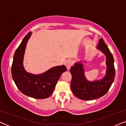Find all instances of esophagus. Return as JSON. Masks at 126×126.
Here are the masks:
<instances>
[{"label":"esophagus","instance_id":"34e87169","mask_svg":"<svg viewBox=\"0 0 126 126\" xmlns=\"http://www.w3.org/2000/svg\"><path fill=\"white\" fill-rule=\"evenodd\" d=\"M65 65H66V68L68 70H69L70 68H71L72 65V62L70 60H68L65 63Z\"/></svg>","mask_w":126,"mask_h":126}]
</instances>
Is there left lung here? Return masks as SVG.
<instances>
[{
	"instance_id": "left-lung-1",
	"label": "left lung",
	"mask_w": 126,
	"mask_h": 126,
	"mask_svg": "<svg viewBox=\"0 0 126 126\" xmlns=\"http://www.w3.org/2000/svg\"><path fill=\"white\" fill-rule=\"evenodd\" d=\"M96 49L103 53L106 58V75L103 78L94 81L87 80L84 68V63L85 61L76 62L75 65L70 68L72 75L70 86L72 92L79 99L84 100H89L102 97L108 92L114 81V60L103 38L100 39Z\"/></svg>"
}]
</instances>
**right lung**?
<instances>
[{"instance_id": "1", "label": "right lung", "mask_w": 126, "mask_h": 126, "mask_svg": "<svg viewBox=\"0 0 126 126\" xmlns=\"http://www.w3.org/2000/svg\"><path fill=\"white\" fill-rule=\"evenodd\" d=\"M32 34L29 32L25 36L15 51L11 66L12 77L23 94L34 99H46L53 94L58 79L66 71V68L63 65L54 66L38 75L27 72L24 68L23 59L27 43Z\"/></svg>"}]
</instances>
